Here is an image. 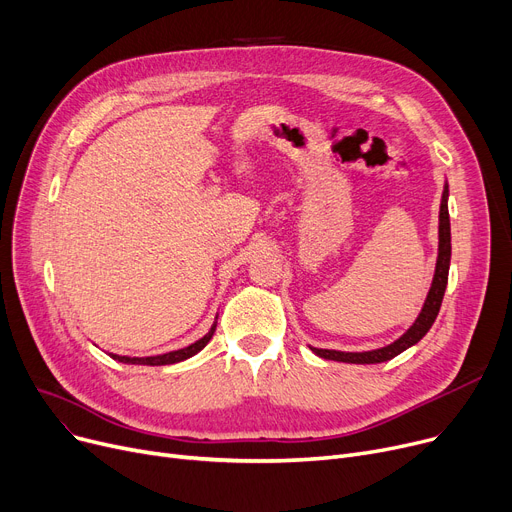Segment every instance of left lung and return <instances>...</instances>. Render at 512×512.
<instances>
[{
    "label": "left lung",
    "instance_id": "1",
    "mask_svg": "<svg viewBox=\"0 0 512 512\" xmlns=\"http://www.w3.org/2000/svg\"><path fill=\"white\" fill-rule=\"evenodd\" d=\"M448 267H450V215H448V186L444 188L442 195V205H440V249H438V263H436V276L432 282V288H429V294L425 299V305L417 317L415 324L402 334L396 342L378 348V351H369V353H340V351H328V348H313L311 351L321 357V359H330V361H342V363H384L400 355L402 351H407L409 346L417 344L429 328L434 326V321L440 313L442 299H444V290L448 284Z\"/></svg>",
    "mask_w": 512,
    "mask_h": 512
}]
</instances>
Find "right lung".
Segmentation results:
<instances>
[{"instance_id": "right-lung-1", "label": "right lung", "mask_w": 512, "mask_h": 512, "mask_svg": "<svg viewBox=\"0 0 512 512\" xmlns=\"http://www.w3.org/2000/svg\"><path fill=\"white\" fill-rule=\"evenodd\" d=\"M213 332H215V324H213V328L201 338V340H197L195 344H191V346H186V348H180V351H172V353H166V355H157V357H145V359H130V357H120V355H112L116 361H120V363H132V365H172V363H178V361H184V359H188V357H193V355H197L201 348L211 340V336H213Z\"/></svg>"}]
</instances>
